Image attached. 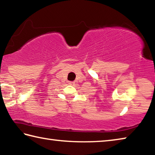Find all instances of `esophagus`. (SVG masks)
<instances>
[{"label": "esophagus", "instance_id": "esophagus-1", "mask_svg": "<svg viewBox=\"0 0 155 155\" xmlns=\"http://www.w3.org/2000/svg\"><path fill=\"white\" fill-rule=\"evenodd\" d=\"M74 82H73V81H70L69 82V85H74Z\"/></svg>", "mask_w": 155, "mask_h": 155}]
</instances>
